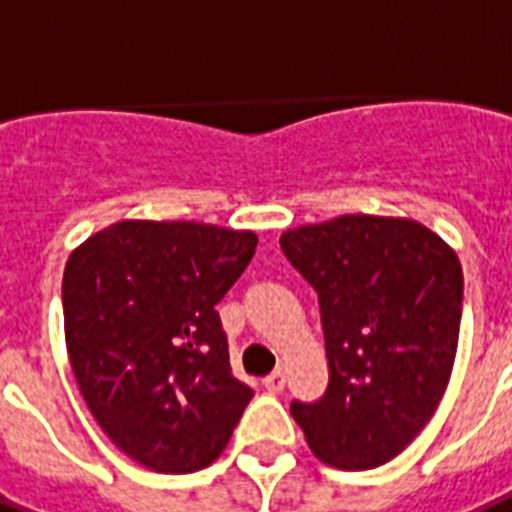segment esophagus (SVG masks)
Wrapping results in <instances>:
<instances>
[{"mask_svg":"<svg viewBox=\"0 0 512 512\" xmlns=\"http://www.w3.org/2000/svg\"><path fill=\"white\" fill-rule=\"evenodd\" d=\"M264 387H267L269 392H283L285 371H280V368H277V371H272L269 376H264Z\"/></svg>","mask_w":512,"mask_h":512,"instance_id":"esophagus-1","label":"esophagus"}]
</instances>
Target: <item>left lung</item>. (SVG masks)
<instances>
[{
  "instance_id": "obj_1",
  "label": "left lung",
  "mask_w": 512,
  "mask_h": 512,
  "mask_svg": "<svg viewBox=\"0 0 512 512\" xmlns=\"http://www.w3.org/2000/svg\"><path fill=\"white\" fill-rule=\"evenodd\" d=\"M318 291L328 390L291 403L312 454L339 470L398 457L449 387L462 318L457 251L425 224L347 213L280 235Z\"/></svg>"
}]
</instances>
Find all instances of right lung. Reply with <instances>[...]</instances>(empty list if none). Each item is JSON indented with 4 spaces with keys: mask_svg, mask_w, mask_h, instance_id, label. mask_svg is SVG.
I'll use <instances>...</instances> for the list:
<instances>
[{
    "mask_svg": "<svg viewBox=\"0 0 512 512\" xmlns=\"http://www.w3.org/2000/svg\"><path fill=\"white\" fill-rule=\"evenodd\" d=\"M256 243L251 229L122 219L66 261L63 331L79 392L109 441L154 473L216 462L251 403L216 304Z\"/></svg>",
    "mask_w": 512,
    "mask_h": 512,
    "instance_id": "1",
    "label": "right lung"
}]
</instances>
